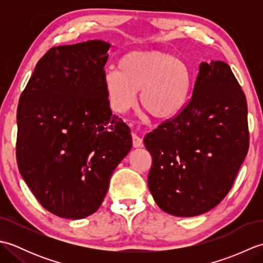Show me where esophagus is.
I'll return each mask as SVG.
<instances>
[{
    "instance_id": "1",
    "label": "esophagus",
    "mask_w": 263,
    "mask_h": 263,
    "mask_svg": "<svg viewBox=\"0 0 263 263\" xmlns=\"http://www.w3.org/2000/svg\"><path fill=\"white\" fill-rule=\"evenodd\" d=\"M132 143H133V147H135V148L142 147V144H143L142 139L139 136H137L136 133H133V135H132Z\"/></svg>"
}]
</instances>
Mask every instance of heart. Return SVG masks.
<instances>
[{
	"label": "heart",
	"mask_w": 263,
	"mask_h": 263,
	"mask_svg": "<svg viewBox=\"0 0 263 263\" xmlns=\"http://www.w3.org/2000/svg\"><path fill=\"white\" fill-rule=\"evenodd\" d=\"M107 100L117 113H125L140 90L143 109L160 121L171 120L185 107L192 89V71L185 61L158 51L131 52L119 62V71L104 76Z\"/></svg>",
	"instance_id": "b5f03b06"
}]
</instances>
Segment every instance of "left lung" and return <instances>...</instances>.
Returning <instances> with one entry per match:
<instances>
[{"label":"left lung","instance_id":"left-lung-1","mask_svg":"<svg viewBox=\"0 0 263 263\" xmlns=\"http://www.w3.org/2000/svg\"><path fill=\"white\" fill-rule=\"evenodd\" d=\"M143 142L153 157L148 186L161 210L194 217L215 208L249 150L247 98L230 65L201 63L187 105Z\"/></svg>","mask_w":263,"mask_h":263}]
</instances>
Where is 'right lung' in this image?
<instances>
[{
    "label": "right lung",
    "mask_w": 263,
    "mask_h": 263,
    "mask_svg": "<svg viewBox=\"0 0 263 263\" xmlns=\"http://www.w3.org/2000/svg\"><path fill=\"white\" fill-rule=\"evenodd\" d=\"M109 47L88 41L51 48L19 99V172L39 203L66 219L97 211L132 147L130 127L111 114L105 92Z\"/></svg>",
    "instance_id": "1"
}]
</instances>
